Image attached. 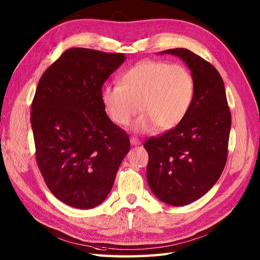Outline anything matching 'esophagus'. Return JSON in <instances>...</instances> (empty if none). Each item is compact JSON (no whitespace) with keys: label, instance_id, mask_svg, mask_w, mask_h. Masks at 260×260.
Wrapping results in <instances>:
<instances>
[{"label":"esophagus","instance_id":"34e87169","mask_svg":"<svg viewBox=\"0 0 260 260\" xmlns=\"http://www.w3.org/2000/svg\"><path fill=\"white\" fill-rule=\"evenodd\" d=\"M129 141H131V144H132V145H139V144L141 143L140 140H139L138 138H136V137H132Z\"/></svg>","mask_w":260,"mask_h":260}]
</instances>
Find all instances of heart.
<instances>
[{
  "instance_id": "b5f03b06",
  "label": "heart",
  "mask_w": 260,
  "mask_h": 260,
  "mask_svg": "<svg viewBox=\"0 0 260 260\" xmlns=\"http://www.w3.org/2000/svg\"><path fill=\"white\" fill-rule=\"evenodd\" d=\"M195 90L194 76L186 66L146 60L123 74L120 84L104 86L101 101L105 114L118 126L128 125L140 108L143 113L133 126L136 133L153 132L158 125L168 131L186 117Z\"/></svg>"
}]
</instances>
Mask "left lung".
I'll return each instance as SVG.
<instances>
[{
    "label": "left lung",
    "instance_id": "1",
    "mask_svg": "<svg viewBox=\"0 0 260 260\" xmlns=\"http://www.w3.org/2000/svg\"><path fill=\"white\" fill-rule=\"evenodd\" d=\"M160 53L179 57L195 79V98L180 124L143 146L147 183L165 203L182 207L207 194L225 167L231 129L223 80L216 68L185 48Z\"/></svg>",
    "mask_w": 260,
    "mask_h": 260
}]
</instances>
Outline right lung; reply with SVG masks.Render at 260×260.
Segmentation results:
<instances>
[{
    "label": "right lung",
    "instance_id": "right-lung-1",
    "mask_svg": "<svg viewBox=\"0 0 260 260\" xmlns=\"http://www.w3.org/2000/svg\"><path fill=\"white\" fill-rule=\"evenodd\" d=\"M123 53L70 48L41 77L31 104L36 160L50 192L77 209L105 200L128 153V135L109 120L104 82Z\"/></svg>",
    "mask_w": 260,
    "mask_h": 260
}]
</instances>
